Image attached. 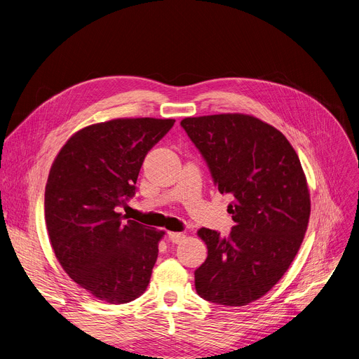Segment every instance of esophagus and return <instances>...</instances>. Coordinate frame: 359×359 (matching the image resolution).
<instances>
[{"instance_id": "1", "label": "esophagus", "mask_w": 359, "mask_h": 359, "mask_svg": "<svg viewBox=\"0 0 359 359\" xmlns=\"http://www.w3.org/2000/svg\"><path fill=\"white\" fill-rule=\"evenodd\" d=\"M168 238L172 243H180L183 239H184V235L183 233H179V232H169L168 233Z\"/></svg>"}]
</instances>
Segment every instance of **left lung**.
Returning a JSON list of instances; mask_svg holds the SVG:
<instances>
[{
    "label": "left lung",
    "instance_id": "1",
    "mask_svg": "<svg viewBox=\"0 0 359 359\" xmlns=\"http://www.w3.org/2000/svg\"><path fill=\"white\" fill-rule=\"evenodd\" d=\"M180 126L208 163L235 226L227 238L198 232L208 246L194 271L199 297L243 306L269 292L304 241L311 199L299 157L271 124L248 114L187 117Z\"/></svg>",
    "mask_w": 359,
    "mask_h": 359
}]
</instances>
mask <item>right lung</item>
<instances>
[{
  "label": "right lung",
  "instance_id": "right-lung-1",
  "mask_svg": "<svg viewBox=\"0 0 359 359\" xmlns=\"http://www.w3.org/2000/svg\"><path fill=\"white\" fill-rule=\"evenodd\" d=\"M173 118H116L81 128L62 146L46 184V224L66 273L97 299L120 305L146 290L163 231L124 220L149 150Z\"/></svg>",
  "mask_w": 359,
  "mask_h": 359
}]
</instances>
